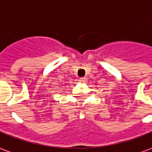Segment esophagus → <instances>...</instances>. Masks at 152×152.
Here are the masks:
<instances>
[{
  "label": "esophagus",
  "instance_id": "34e87169",
  "mask_svg": "<svg viewBox=\"0 0 152 152\" xmlns=\"http://www.w3.org/2000/svg\"><path fill=\"white\" fill-rule=\"evenodd\" d=\"M86 80V77H80V78L79 79L80 82H85Z\"/></svg>",
  "mask_w": 152,
  "mask_h": 152
}]
</instances>
